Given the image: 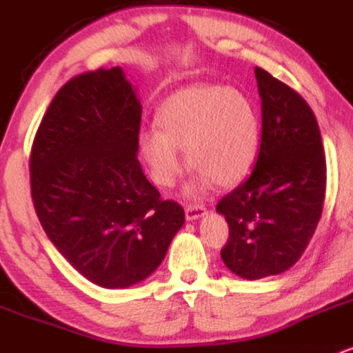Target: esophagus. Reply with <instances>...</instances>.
<instances>
[{"instance_id":"esophagus-1","label":"esophagus","mask_w":353,"mask_h":353,"mask_svg":"<svg viewBox=\"0 0 353 353\" xmlns=\"http://www.w3.org/2000/svg\"><path fill=\"white\" fill-rule=\"evenodd\" d=\"M205 214V208L201 204H188L185 205V219L188 221H196Z\"/></svg>"}]
</instances>
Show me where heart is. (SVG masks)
<instances>
[{
    "label": "heart",
    "instance_id": "b5f03b06",
    "mask_svg": "<svg viewBox=\"0 0 353 353\" xmlns=\"http://www.w3.org/2000/svg\"><path fill=\"white\" fill-rule=\"evenodd\" d=\"M159 131H144L141 152L157 184L172 185L184 163L197 169L201 188L237 184L249 174L261 145V114L244 91L190 86L174 92L157 112Z\"/></svg>",
    "mask_w": 353,
    "mask_h": 353
}]
</instances>
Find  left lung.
<instances>
[{
	"label": "left lung",
	"instance_id": "8db88e82",
	"mask_svg": "<svg viewBox=\"0 0 353 353\" xmlns=\"http://www.w3.org/2000/svg\"><path fill=\"white\" fill-rule=\"evenodd\" d=\"M262 136L250 176L217 202L229 224L224 264L239 277L277 275L309 245L322 216L327 164L322 136L307 101L255 68Z\"/></svg>",
	"mask_w": 353,
	"mask_h": 353
}]
</instances>
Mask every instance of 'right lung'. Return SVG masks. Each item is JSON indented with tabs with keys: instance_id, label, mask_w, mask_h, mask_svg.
<instances>
[{
	"instance_id": "add662e5",
	"label": "right lung",
	"mask_w": 353,
	"mask_h": 353,
	"mask_svg": "<svg viewBox=\"0 0 353 353\" xmlns=\"http://www.w3.org/2000/svg\"><path fill=\"white\" fill-rule=\"evenodd\" d=\"M141 114L121 68L81 72L56 92L31 145V197L44 232L106 289L151 275L184 224V209L161 199L137 161Z\"/></svg>"
}]
</instances>
